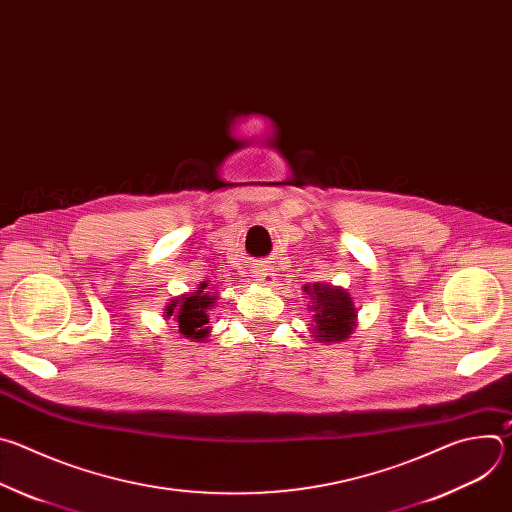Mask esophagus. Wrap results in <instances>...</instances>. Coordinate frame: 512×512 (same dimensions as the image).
I'll return each mask as SVG.
<instances>
[{"label":"esophagus","instance_id":"esophagus-1","mask_svg":"<svg viewBox=\"0 0 512 512\" xmlns=\"http://www.w3.org/2000/svg\"><path fill=\"white\" fill-rule=\"evenodd\" d=\"M259 279H261V281H265V283H271V273H267V271H259Z\"/></svg>","mask_w":512,"mask_h":512}]
</instances>
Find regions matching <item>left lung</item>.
<instances>
[{
  "label": "left lung",
  "instance_id": "1",
  "mask_svg": "<svg viewBox=\"0 0 512 512\" xmlns=\"http://www.w3.org/2000/svg\"><path fill=\"white\" fill-rule=\"evenodd\" d=\"M314 300L316 338L322 342H336L348 338L354 326V304L352 298L340 287L330 283H314L304 289Z\"/></svg>",
  "mask_w": 512,
  "mask_h": 512
}]
</instances>
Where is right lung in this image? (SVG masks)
Returning <instances> with one entry per match:
<instances>
[{"mask_svg": "<svg viewBox=\"0 0 512 512\" xmlns=\"http://www.w3.org/2000/svg\"><path fill=\"white\" fill-rule=\"evenodd\" d=\"M206 283H202L190 296H182L180 300H172L168 306V316H176L180 334L192 340H200L208 334V316L206 310L212 306V298L204 294Z\"/></svg>", "mask_w": 512, "mask_h": 512, "instance_id": "1", "label": "right lung"}]
</instances>
